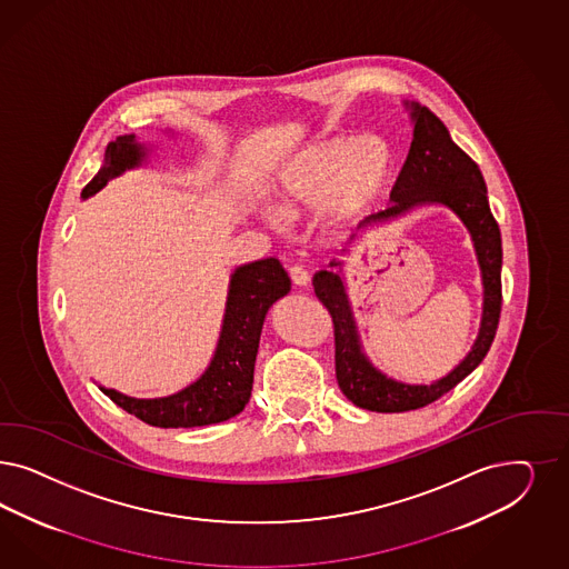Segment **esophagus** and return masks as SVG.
I'll list each match as a JSON object with an SVG mask.
<instances>
[{"label": "esophagus", "instance_id": "obj_1", "mask_svg": "<svg viewBox=\"0 0 569 569\" xmlns=\"http://www.w3.org/2000/svg\"><path fill=\"white\" fill-rule=\"evenodd\" d=\"M289 276H291V280H293V284H297V287H306V284L310 282V276H308V272H306L301 266H293V268L289 270Z\"/></svg>", "mask_w": 569, "mask_h": 569}]
</instances>
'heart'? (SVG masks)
Wrapping results in <instances>:
<instances>
[{
  "mask_svg": "<svg viewBox=\"0 0 569 569\" xmlns=\"http://www.w3.org/2000/svg\"><path fill=\"white\" fill-rule=\"evenodd\" d=\"M391 169V152L381 138H332L276 173L272 202L284 220H301L318 209L313 221L320 234L339 237L381 201Z\"/></svg>",
  "mask_w": 569,
  "mask_h": 569,
  "instance_id": "heart-1",
  "label": "heart"
}]
</instances>
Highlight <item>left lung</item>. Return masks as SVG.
Here are the masks:
<instances>
[{
    "mask_svg": "<svg viewBox=\"0 0 569 569\" xmlns=\"http://www.w3.org/2000/svg\"><path fill=\"white\" fill-rule=\"evenodd\" d=\"M412 123V142L402 171L391 190V207L368 218V223H387L403 218L417 207H448L471 234L483 287L479 332L469 353L446 377L429 386L402 383L375 367L362 348L351 310L343 261L332 259L330 270L313 274V293L329 310L335 327V372L349 402L372 412H406L436 402L459 386L486 358L495 341L502 291V240L490 211L488 190L476 161L462 152L440 119L419 102H403Z\"/></svg>",
    "mask_w": 569,
    "mask_h": 569,
    "instance_id": "obj_1",
    "label": "left lung"
}]
</instances>
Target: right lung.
Returning a JSON list of instances; mask_svg holds the SVG:
<instances>
[{
    "label": "right lung",
    "mask_w": 569,
    "mask_h": 569,
    "mask_svg": "<svg viewBox=\"0 0 569 569\" xmlns=\"http://www.w3.org/2000/svg\"><path fill=\"white\" fill-rule=\"evenodd\" d=\"M150 147L133 133L119 136L104 150V163L81 192L93 197L112 178L142 167ZM291 291V280L274 257L242 263L230 274L220 339L201 377L166 398H131L117 389L100 387L126 412L152 427L178 429L228 421L240 415L251 398L257 348L266 313Z\"/></svg>",
    "instance_id": "obj_1"
}]
</instances>
